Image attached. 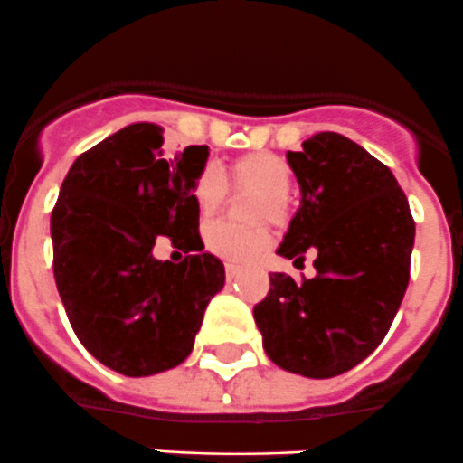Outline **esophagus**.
<instances>
[{
    "mask_svg": "<svg viewBox=\"0 0 463 463\" xmlns=\"http://www.w3.org/2000/svg\"><path fill=\"white\" fill-rule=\"evenodd\" d=\"M238 272H241V269H238V265H233V263H227V265H225L227 281H233V279L238 277Z\"/></svg>",
    "mask_w": 463,
    "mask_h": 463,
    "instance_id": "esophagus-1",
    "label": "esophagus"
}]
</instances>
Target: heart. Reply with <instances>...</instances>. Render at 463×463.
Instances as JSON below:
<instances>
[{"mask_svg": "<svg viewBox=\"0 0 463 463\" xmlns=\"http://www.w3.org/2000/svg\"><path fill=\"white\" fill-rule=\"evenodd\" d=\"M228 182L225 183L224 180ZM227 184L238 194H256L251 203V218L283 221L288 213V189L292 184V171L283 157L274 153H247L227 166L225 177L216 166H204L191 184V195L200 218L209 221L227 203ZM272 242V232L265 225L233 227L227 222L207 227L204 245L212 254L232 263H247L256 259Z\"/></svg>", "mask_w": 463, "mask_h": 463, "instance_id": "heart-1", "label": "heart"}]
</instances>
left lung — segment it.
I'll use <instances>...</instances> for the list:
<instances>
[{"mask_svg":"<svg viewBox=\"0 0 463 463\" xmlns=\"http://www.w3.org/2000/svg\"><path fill=\"white\" fill-rule=\"evenodd\" d=\"M301 148L286 155L301 204L277 254L304 260L313 250L317 277L269 274L254 322L277 367L333 378L387 335L410 281L414 218L393 173L355 141L319 132Z\"/></svg>","mask_w":463,"mask_h":463,"instance_id":"obj_1","label":"left lung"}]
</instances>
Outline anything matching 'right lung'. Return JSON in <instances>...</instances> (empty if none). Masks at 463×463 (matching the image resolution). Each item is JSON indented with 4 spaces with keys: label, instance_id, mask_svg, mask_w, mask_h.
Listing matches in <instances>:
<instances>
[{
    "label": "right lung",
    "instance_id": "obj_1",
    "mask_svg": "<svg viewBox=\"0 0 463 463\" xmlns=\"http://www.w3.org/2000/svg\"><path fill=\"white\" fill-rule=\"evenodd\" d=\"M207 146L164 150V130L132 123L78 155L52 212L53 277L71 328L99 363L130 378L184 363L225 265L203 251L191 184ZM159 235L190 254L157 261Z\"/></svg>",
    "mask_w": 463,
    "mask_h": 463
}]
</instances>
